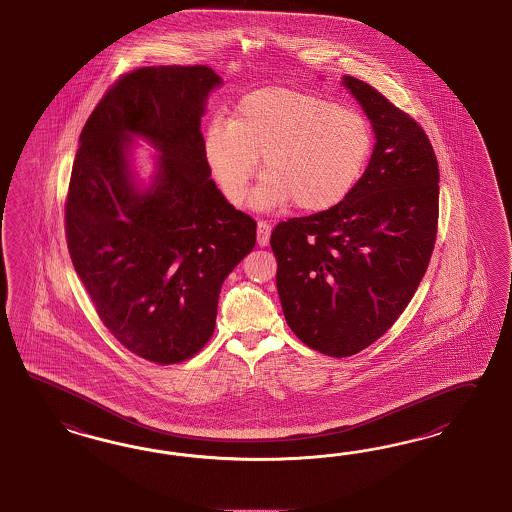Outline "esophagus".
<instances>
[{"mask_svg": "<svg viewBox=\"0 0 512 512\" xmlns=\"http://www.w3.org/2000/svg\"><path fill=\"white\" fill-rule=\"evenodd\" d=\"M268 242H270V225L266 221H259L257 223V244L264 248V246H268Z\"/></svg>", "mask_w": 512, "mask_h": 512, "instance_id": "34e87169", "label": "esophagus"}]
</instances>
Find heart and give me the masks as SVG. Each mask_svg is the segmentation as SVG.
Listing matches in <instances>:
<instances>
[{
	"mask_svg": "<svg viewBox=\"0 0 512 512\" xmlns=\"http://www.w3.org/2000/svg\"><path fill=\"white\" fill-rule=\"evenodd\" d=\"M371 151L373 130L360 111L287 87L249 93L231 121L214 117L203 132L208 169L231 205L244 203L263 158L266 177L251 199L259 210H332L358 186Z\"/></svg>",
	"mask_w": 512,
	"mask_h": 512,
	"instance_id": "obj_1",
	"label": "heart"
}]
</instances>
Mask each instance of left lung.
I'll list each match as a JSON object with an SVG mask.
<instances>
[{
	"label": "left lung",
	"instance_id": "8db88e82",
	"mask_svg": "<svg viewBox=\"0 0 512 512\" xmlns=\"http://www.w3.org/2000/svg\"><path fill=\"white\" fill-rule=\"evenodd\" d=\"M373 126V154L341 205L281 221L270 246L277 294L296 337L354 356L393 326L427 272L440 171L423 128L369 83L343 76Z\"/></svg>",
	"mask_w": 512,
	"mask_h": 512
}]
</instances>
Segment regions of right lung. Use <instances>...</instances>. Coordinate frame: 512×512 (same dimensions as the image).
<instances>
[{"mask_svg":"<svg viewBox=\"0 0 512 512\" xmlns=\"http://www.w3.org/2000/svg\"><path fill=\"white\" fill-rule=\"evenodd\" d=\"M221 78L207 65L143 67L89 115L65 208L74 270L113 337L171 365L207 345L225 277L255 246L257 223L210 179L201 117ZM159 152L147 183L133 139Z\"/></svg>","mask_w":512,"mask_h":512,"instance_id":"1","label":"right lung"}]
</instances>
